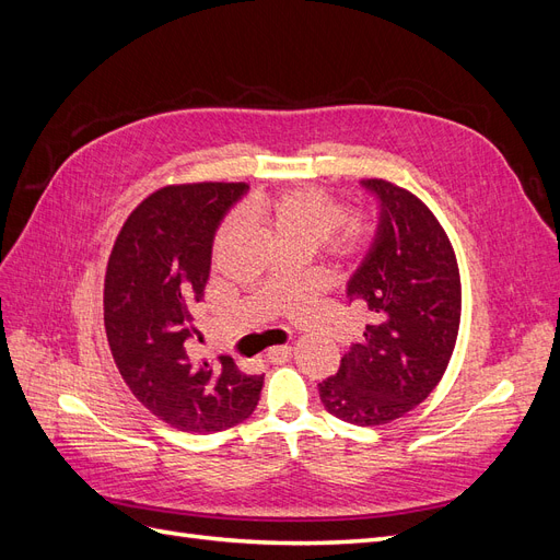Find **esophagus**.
Returning <instances> with one entry per match:
<instances>
[{
    "label": "esophagus",
    "instance_id": "obj_1",
    "mask_svg": "<svg viewBox=\"0 0 560 560\" xmlns=\"http://www.w3.org/2000/svg\"><path fill=\"white\" fill-rule=\"evenodd\" d=\"M292 358V346H273L268 348L266 352V360L273 362V364H282Z\"/></svg>",
    "mask_w": 560,
    "mask_h": 560
}]
</instances>
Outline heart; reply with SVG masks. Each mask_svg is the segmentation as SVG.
<instances>
[{"label": "heart", "mask_w": 560, "mask_h": 560, "mask_svg": "<svg viewBox=\"0 0 560 560\" xmlns=\"http://www.w3.org/2000/svg\"><path fill=\"white\" fill-rule=\"evenodd\" d=\"M247 214L261 219L276 233L280 247L294 245L315 252L334 241L341 249L362 252L371 243V226L364 222H346V208L319 186H294L270 198L247 202ZM238 217H226L214 233V252L222 249L238 231Z\"/></svg>", "instance_id": "heart-1"}]
</instances>
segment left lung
I'll return each instance as SVG.
<instances>
[{"label":"left lung","mask_w":560,"mask_h":560,"mask_svg":"<svg viewBox=\"0 0 560 560\" xmlns=\"http://www.w3.org/2000/svg\"><path fill=\"white\" fill-rule=\"evenodd\" d=\"M362 186L381 200V219L348 299L371 322L336 376L317 387L331 416L376 428L413 411L442 381L460 329L463 287L453 245L425 202L387 179Z\"/></svg>","instance_id":"left-lung-1"}]
</instances>
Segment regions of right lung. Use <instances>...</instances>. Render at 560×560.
<instances>
[{
    "mask_svg": "<svg viewBox=\"0 0 560 560\" xmlns=\"http://www.w3.org/2000/svg\"><path fill=\"white\" fill-rule=\"evenodd\" d=\"M245 182L171 184L147 196L118 231L105 273L112 358L138 401L171 428L212 434L243 422L264 376L231 358H191V308L210 278L212 238Z\"/></svg>",
    "mask_w": 560,
    "mask_h": 560,
    "instance_id": "right-lung-1",
    "label": "right lung"
}]
</instances>
